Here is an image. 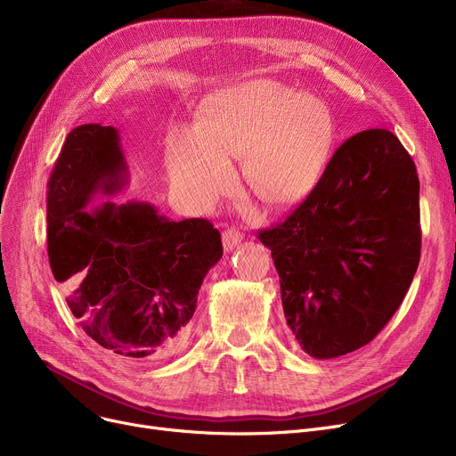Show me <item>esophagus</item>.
I'll return each instance as SVG.
<instances>
[{
	"instance_id": "obj_1",
	"label": "esophagus",
	"mask_w": 456,
	"mask_h": 456,
	"mask_svg": "<svg viewBox=\"0 0 456 456\" xmlns=\"http://www.w3.org/2000/svg\"><path fill=\"white\" fill-rule=\"evenodd\" d=\"M222 238H224V248H225V251H232L238 244L242 242V234L238 232V231H234V229H227V231H224V234H222Z\"/></svg>"
}]
</instances>
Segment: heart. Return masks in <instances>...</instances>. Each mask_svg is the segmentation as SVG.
I'll use <instances>...</instances> for the list:
<instances>
[{
  "label": "heart",
  "mask_w": 456,
  "mask_h": 456,
  "mask_svg": "<svg viewBox=\"0 0 456 456\" xmlns=\"http://www.w3.org/2000/svg\"><path fill=\"white\" fill-rule=\"evenodd\" d=\"M334 118L314 95L275 79H251L203 102L196 127L167 134V174L179 198L208 208L231 186L240 159L251 194L275 208L305 201L320 184L332 151Z\"/></svg>",
  "instance_id": "heart-1"
}]
</instances>
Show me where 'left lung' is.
I'll use <instances>...</instances> for the list:
<instances>
[{
	"mask_svg": "<svg viewBox=\"0 0 456 456\" xmlns=\"http://www.w3.org/2000/svg\"><path fill=\"white\" fill-rule=\"evenodd\" d=\"M296 344L327 361L370 344L419 265L416 164L387 129L351 136L281 225L260 231Z\"/></svg>",
	"mask_w": 456,
	"mask_h": 456,
	"instance_id": "8db88e82",
	"label": "left lung"
}]
</instances>
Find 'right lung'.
Instances as JSON below:
<instances>
[{
  "instance_id": "obj_1",
  "label": "right lung",
  "mask_w": 456,
  "mask_h": 456,
  "mask_svg": "<svg viewBox=\"0 0 456 456\" xmlns=\"http://www.w3.org/2000/svg\"><path fill=\"white\" fill-rule=\"evenodd\" d=\"M129 183L119 131L66 136L47 184V255L92 340L133 361L175 353L208 270L224 255L207 220L174 222L148 201L92 205Z\"/></svg>"
}]
</instances>
